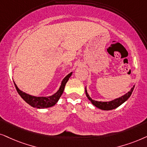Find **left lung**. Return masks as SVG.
<instances>
[{
    "instance_id": "left-lung-1",
    "label": "left lung",
    "mask_w": 147,
    "mask_h": 147,
    "mask_svg": "<svg viewBox=\"0 0 147 147\" xmlns=\"http://www.w3.org/2000/svg\"><path fill=\"white\" fill-rule=\"evenodd\" d=\"M134 85L131 88L130 91H128L127 93L124 94V95L118 97V98H116L113 99V100H111L109 101H95V100H93V99H92L87 93V87H85V93H86V95H87V98L89 99V100L91 101L92 104L95 105V107H97V108L102 109V110H111V109L117 108V107L122 105V103H124L125 101H126L127 99L130 97L131 94H132L133 90H134Z\"/></svg>"
}]
</instances>
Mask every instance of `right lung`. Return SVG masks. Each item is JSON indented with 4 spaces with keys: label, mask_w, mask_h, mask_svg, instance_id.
<instances>
[{
    "label": "right lung",
    "mask_w": 147,
    "mask_h": 147,
    "mask_svg": "<svg viewBox=\"0 0 147 147\" xmlns=\"http://www.w3.org/2000/svg\"><path fill=\"white\" fill-rule=\"evenodd\" d=\"M72 72H70L68 75H66L62 81L61 84H60V86L58 91L55 93L53 94V95L48 97H36L29 95V94L25 93V92H23V91L19 89L16 84H15L14 81H13V82H14L15 87L16 88L17 91L18 92L19 95H20L21 98L25 102L28 103L29 105H30L33 107H36V108L38 109H44L54 106L58 102L60 97H61L62 94L63 93L66 84L68 82L70 76L72 75Z\"/></svg>",
    "instance_id": "add662e5"
}]
</instances>
